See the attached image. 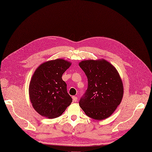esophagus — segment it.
I'll use <instances>...</instances> for the list:
<instances>
[{"label": "esophagus", "mask_w": 152, "mask_h": 152, "mask_svg": "<svg viewBox=\"0 0 152 152\" xmlns=\"http://www.w3.org/2000/svg\"><path fill=\"white\" fill-rule=\"evenodd\" d=\"M72 98H73V101L74 102H76L77 100V96H72Z\"/></svg>", "instance_id": "obj_1"}]
</instances>
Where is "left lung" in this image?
<instances>
[{
  "label": "left lung",
  "instance_id": "left-lung-1",
  "mask_svg": "<svg viewBox=\"0 0 152 152\" xmlns=\"http://www.w3.org/2000/svg\"><path fill=\"white\" fill-rule=\"evenodd\" d=\"M88 79V89L79 106L89 117L102 121L110 117L120 104L124 86L116 69L104 59L79 63Z\"/></svg>",
  "mask_w": 152,
  "mask_h": 152
}]
</instances>
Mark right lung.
<instances>
[{"mask_svg":"<svg viewBox=\"0 0 152 152\" xmlns=\"http://www.w3.org/2000/svg\"><path fill=\"white\" fill-rule=\"evenodd\" d=\"M71 63L64 59L50 60L36 69L30 82L28 93L34 109L41 116L54 119L61 116L72 102L63 74Z\"/></svg>","mask_w":152,"mask_h":152,"instance_id":"right-lung-1","label":"right lung"}]
</instances>
